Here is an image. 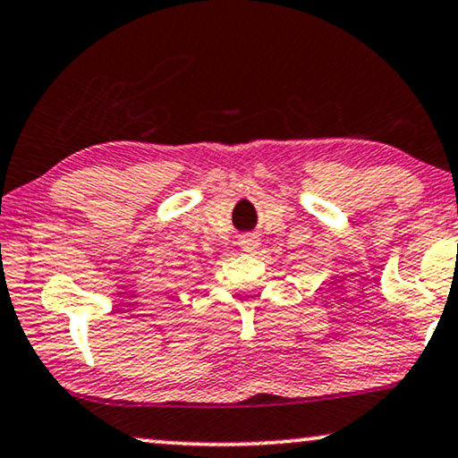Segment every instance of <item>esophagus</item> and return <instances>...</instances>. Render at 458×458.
<instances>
[{
    "instance_id": "obj_1",
    "label": "esophagus",
    "mask_w": 458,
    "mask_h": 458,
    "mask_svg": "<svg viewBox=\"0 0 458 458\" xmlns=\"http://www.w3.org/2000/svg\"><path fill=\"white\" fill-rule=\"evenodd\" d=\"M259 244H261L259 238L255 234H242L238 238V247H241V250H244V253H257Z\"/></svg>"
}]
</instances>
